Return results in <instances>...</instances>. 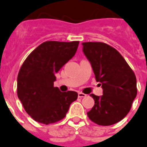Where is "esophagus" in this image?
<instances>
[{
  "label": "esophagus",
  "instance_id": "obj_1",
  "mask_svg": "<svg viewBox=\"0 0 147 147\" xmlns=\"http://www.w3.org/2000/svg\"><path fill=\"white\" fill-rule=\"evenodd\" d=\"M86 96H87V95L82 93V92H79V93H78V97H79V98H84V97H86Z\"/></svg>",
  "mask_w": 147,
  "mask_h": 147
}]
</instances>
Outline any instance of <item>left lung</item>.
<instances>
[{
  "instance_id": "8db88e82",
  "label": "left lung",
  "mask_w": 147,
  "mask_h": 147,
  "mask_svg": "<svg viewBox=\"0 0 147 147\" xmlns=\"http://www.w3.org/2000/svg\"><path fill=\"white\" fill-rule=\"evenodd\" d=\"M83 52L91 63L102 95H90L95 105L88 112L95 123L110 126L119 122L131 110L137 95L134 71L119 52L101 42L82 43Z\"/></svg>"
}]
</instances>
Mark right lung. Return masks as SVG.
I'll return each instance as SVG.
<instances>
[{"label": "right lung", "instance_id": "obj_1", "mask_svg": "<svg viewBox=\"0 0 147 147\" xmlns=\"http://www.w3.org/2000/svg\"><path fill=\"white\" fill-rule=\"evenodd\" d=\"M79 41H46L31 52L17 76V95L26 112L40 123H54L66 116L76 91L54 87L56 75L76 54Z\"/></svg>", "mask_w": 147, "mask_h": 147}]
</instances>
